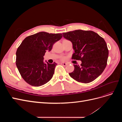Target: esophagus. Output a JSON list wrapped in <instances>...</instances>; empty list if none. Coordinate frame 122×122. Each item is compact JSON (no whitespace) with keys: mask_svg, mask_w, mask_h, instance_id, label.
<instances>
[{"mask_svg":"<svg viewBox=\"0 0 122 122\" xmlns=\"http://www.w3.org/2000/svg\"><path fill=\"white\" fill-rule=\"evenodd\" d=\"M61 64L62 66H66L68 65L67 63H65V62H61Z\"/></svg>","mask_w":122,"mask_h":122,"instance_id":"1","label":"esophagus"}]
</instances>
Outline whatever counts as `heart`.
Instances as JSON below:
<instances>
[{
    "label": "heart",
    "instance_id": "1",
    "mask_svg": "<svg viewBox=\"0 0 122 122\" xmlns=\"http://www.w3.org/2000/svg\"><path fill=\"white\" fill-rule=\"evenodd\" d=\"M65 59H66V58H65V57H62L61 58V60H62V61H64V60H65Z\"/></svg>",
    "mask_w": 122,
    "mask_h": 122
}]
</instances>
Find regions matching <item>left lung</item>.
<instances>
[{
    "label": "left lung",
    "instance_id": "8db88e82",
    "mask_svg": "<svg viewBox=\"0 0 122 122\" xmlns=\"http://www.w3.org/2000/svg\"><path fill=\"white\" fill-rule=\"evenodd\" d=\"M62 34L72 43L74 53L72 59L82 61L80 66L74 65V70L69 73L70 76L79 82L93 81L107 65L108 49L104 39L91 30H75Z\"/></svg>",
    "mask_w": 122,
    "mask_h": 122
}]
</instances>
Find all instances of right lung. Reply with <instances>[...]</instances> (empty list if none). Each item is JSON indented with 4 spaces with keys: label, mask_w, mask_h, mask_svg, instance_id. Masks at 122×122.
I'll list each match as a JSON object with an SVG mask.
<instances>
[{
    "label": "right lung",
    "mask_w": 122,
    "mask_h": 122,
    "mask_svg": "<svg viewBox=\"0 0 122 122\" xmlns=\"http://www.w3.org/2000/svg\"><path fill=\"white\" fill-rule=\"evenodd\" d=\"M62 37L61 34L40 32L23 41L16 51V64L25 82L32 86H40L52 78L57 64L46 63L43 56Z\"/></svg>",
    "instance_id": "1"
}]
</instances>
